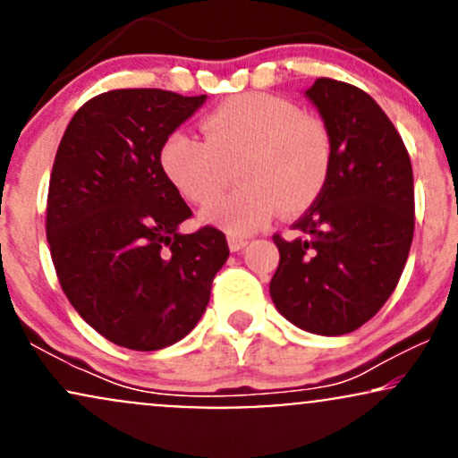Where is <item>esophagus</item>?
Segmentation results:
<instances>
[{"label": "esophagus", "instance_id": "esophagus-1", "mask_svg": "<svg viewBox=\"0 0 458 458\" xmlns=\"http://www.w3.org/2000/svg\"><path fill=\"white\" fill-rule=\"evenodd\" d=\"M245 245H247L245 236H234V234L228 236V247H230V251H241Z\"/></svg>", "mask_w": 458, "mask_h": 458}]
</instances>
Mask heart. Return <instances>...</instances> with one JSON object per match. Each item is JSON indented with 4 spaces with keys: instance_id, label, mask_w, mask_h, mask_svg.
I'll return each instance as SVG.
<instances>
[{
    "instance_id": "heart-1",
    "label": "heart",
    "mask_w": 458,
    "mask_h": 458,
    "mask_svg": "<svg viewBox=\"0 0 458 458\" xmlns=\"http://www.w3.org/2000/svg\"><path fill=\"white\" fill-rule=\"evenodd\" d=\"M204 141L174 131L159 150L161 170L187 202L208 204L236 165L241 182L202 219L230 234H247L277 208L297 213L320 196L331 172V138L314 115L288 98L265 92L236 94L202 120Z\"/></svg>"
}]
</instances>
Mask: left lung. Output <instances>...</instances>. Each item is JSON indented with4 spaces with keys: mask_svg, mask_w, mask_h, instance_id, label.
Here are the masks:
<instances>
[{
    "mask_svg": "<svg viewBox=\"0 0 458 458\" xmlns=\"http://www.w3.org/2000/svg\"><path fill=\"white\" fill-rule=\"evenodd\" d=\"M306 97L331 138V172L317 202L273 236L269 284L277 312L299 329L343 335L390 299L413 241V172L401 135L364 90L320 77Z\"/></svg>",
    "mask_w": 458,
    "mask_h": 458,
    "instance_id": "left-lung-1",
    "label": "left lung"
}]
</instances>
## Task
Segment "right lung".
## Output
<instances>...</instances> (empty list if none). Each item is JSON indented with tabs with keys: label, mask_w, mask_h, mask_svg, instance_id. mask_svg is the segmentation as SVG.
I'll return each instance as SVG.
<instances>
[{
	"label": "right lung",
	"mask_w": 458,
	"mask_h": 458,
	"mask_svg": "<svg viewBox=\"0 0 458 458\" xmlns=\"http://www.w3.org/2000/svg\"><path fill=\"white\" fill-rule=\"evenodd\" d=\"M202 97L138 88L94 97L57 146L47 198V241L79 317L109 343L159 351L198 325L224 233L178 230L191 208L161 170L159 150Z\"/></svg>",
	"instance_id": "right-lung-1"
}]
</instances>
